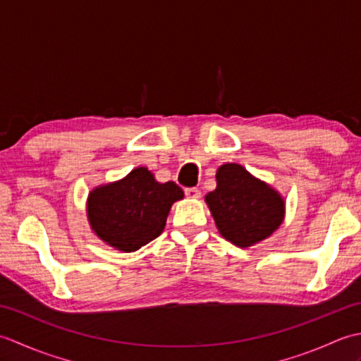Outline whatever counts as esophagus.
<instances>
[{
	"label": "esophagus",
	"mask_w": 361,
	"mask_h": 361,
	"mask_svg": "<svg viewBox=\"0 0 361 361\" xmlns=\"http://www.w3.org/2000/svg\"><path fill=\"white\" fill-rule=\"evenodd\" d=\"M185 194L188 198H200L202 197V192L198 188H186Z\"/></svg>",
	"instance_id": "obj_1"
}]
</instances>
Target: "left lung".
<instances>
[{
	"label": "left lung",
	"mask_w": 361,
	"mask_h": 361,
	"mask_svg": "<svg viewBox=\"0 0 361 361\" xmlns=\"http://www.w3.org/2000/svg\"><path fill=\"white\" fill-rule=\"evenodd\" d=\"M216 178L217 188L204 202L228 242L248 248L281 226L286 203L278 190L235 163L220 166Z\"/></svg>",
	"instance_id": "left-lung-1"
}]
</instances>
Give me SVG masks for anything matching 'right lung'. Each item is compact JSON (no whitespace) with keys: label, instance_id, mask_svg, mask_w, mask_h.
Returning <instances> with one entry per match:
<instances>
[{"label":"right lung","instance_id":"1","mask_svg":"<svg viewBox=\"0 0 361 361\" xmlns=\"http://www.w3.org/2000/svg\"><path fill=\"white\" fill-rule=\"evenodd\" d=\"M185 197L173 181L158 183L147 167L88 194L87 216L99 239L119 251H136L163 233L175 202Z\"/></svg>","mask_w":361,"mask_h":361}]
</instances>
